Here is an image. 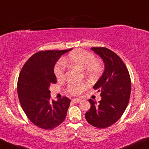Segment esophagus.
<instances>
[{
  "mask_svg": "<svg viewBox=\"0 0 149 149\" xmlns=\"http://www.w3.org/2000/svg\"><path fill=\"white\" fill-rule=\"evenodd\" d=\"M81 101L82 100H81V99H72V102L74 103H77H77L81 102Z\"/></svg>",
  "mask_w": 149,
  "mask_h": 149,
  "instance_id": "1",
  "label": "esophagus"
}]
</instances>
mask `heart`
Wrapping results in <instances>:
<instances>
[{
	"instance_id": "heart-1",
	"label": "heart",
	"mask_w": 149,
	"mask_h": 149,
	"mask_svg": "<svg viewBox=\"0 0 149 149\" xmlns=\"http://www.w3.org/2000/svg\"><path fill=\"white\" fill-rule=\"evenodd\" d=\"M65 64L81 69L86 70V74L91 77L98 75L102 70V66L100 63L95 61V58L92 53L86 51L74 50L70 52L68 56L63 60ZM64 65L62 62L58 63L55 68V75L58 79L65 77ZM88 84L87 83H73L70 84L68 87V91L72 95H79L87 88Z\"/></svg>"
}]
</instances>
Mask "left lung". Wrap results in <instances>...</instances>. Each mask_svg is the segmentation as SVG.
<instances>
[{"label":"left lung","mask_w":149,"mask_h":149,"mask_svg":"<svg viewBox=\"0 0 149 149\" xmlns=\"http://www.w3.org/2000/svg\"><path fill=\"white\" fill-rule=\"evenodd\" d=\"M104 63V72L93 88L100 92L102 100L97 104L91 99V106L85 114L92 126L104 128L113 125L125 111L129 102L131 82L125 64L118 55L106 47H91Z\"/></svg>","instance_id":"obj_1"}]
</instances>
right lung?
<instances>
[{
    "mask_svg": "<svg viewBox=\"0 0 149 149\" xmlns=\"http://www.w3.org/2000/svg\"><path fill=\"white\" fill-rule=\"evenodd\" d=\"M66 50L41 51L33 54L23 65L17 84L18 96L25 115L34 125L52 129L63 122L70 100H50L51 84L56 83L54 68Z\"/></svg>",
    "mask_w": 149,
    "mask_h": 149,
    "instance_id": "add662e5",
    "label": "right lung"
}]
</instances>
